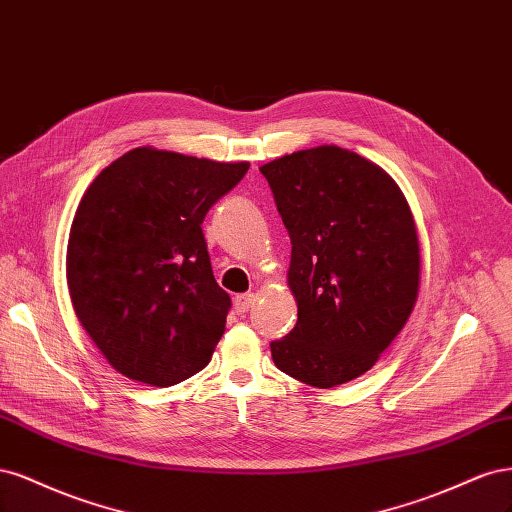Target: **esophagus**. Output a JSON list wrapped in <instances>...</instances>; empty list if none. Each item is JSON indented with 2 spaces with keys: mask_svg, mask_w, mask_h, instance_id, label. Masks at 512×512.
<instances>
[{
  "mask_svg": "<svg viewBox=\"0 0 512 512\" xmlns=\"http://www.w3.org/2000/svg\"><path fill=\"white\" fill-rule=\"evenodd\" d=\"M255 304V295L253 293H242V295H236L234 298V308L238 315H244V312H249Z\"/></svg>",
  "mask_w": 512,
  "mask_h": 512,
  "instance_id": "34e87169",
  "label": "esophagus"
}]
</instances>
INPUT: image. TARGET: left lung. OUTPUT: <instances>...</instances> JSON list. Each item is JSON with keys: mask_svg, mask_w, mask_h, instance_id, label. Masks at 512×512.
<instances>
[{"mask_svg": "<svg viewBox=\"0 0 512 512\" xmlns=\"http://www.w3.org/2000/svg\"><path fill=\"white\" fill-rule=\"evenodd\" d=\"M259 172L291 238L298 323L270 342L278 370L329 389L368 372L408 321L419 240L402 191L372 161L338 146L274 159Z\"/></svg>", "mask_w": 512, "mask_h": 512, "instance_id": "8db88e82", "label": "left lung"}]
</instances>
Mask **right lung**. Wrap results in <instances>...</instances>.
<instances>
[{"mask_svg": "<svg viewBox=\"0 0 512 512\" xmlns=\"http://www.w3.org/2000/svg\"><path fill=\"white\" fill-rule=\"evenodd\" d=\"M246 170L142 146L82 195L68 242L72 304L131 381L170 387L208 366L232 300L214 280L202 223Z\"/></svg>", "mask_w": 512, "mask_h": 512, "instance_id": "right-lung-1", "label": "right lung"}]
</instances>
